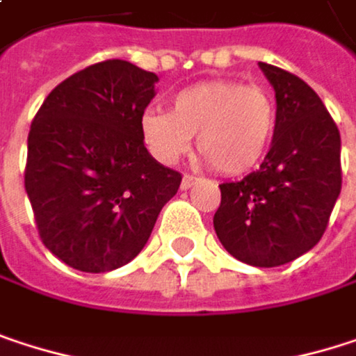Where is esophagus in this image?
<instances>
[{
  "instance_id": "obj_1",
  "label": "esophagus",
  "mask_w": 356,
  "mask_h": 356,
  "mask_svg": "<svg viewBox=\"0 0 356 356\" xmlns=\"http://www.w3.org/2000/svg\"><path fill=\"white\" fill-rule=\"evenodd\" d=\"M195 183H200V179L193 177V175H183V179H181V189H189Z\"/></svg>"
}]
</instances>
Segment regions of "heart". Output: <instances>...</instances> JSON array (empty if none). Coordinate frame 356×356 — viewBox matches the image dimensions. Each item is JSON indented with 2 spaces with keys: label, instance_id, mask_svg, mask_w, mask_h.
I'll return each mask as SVG.
<instances>
[{
  "label": "heart",
  "instance_id": "1",
  "mask_svg": "<svg viewBox=\"0 0 356 356\" xmlns=\"http://www.w3.org/2000/svg\"><path fill=\"white\" fill-rule=\"evenodd\" d=\"M276 129V105L259 86L212 80L179 90L171 111H146L140 138L163 165L189 150L191 136L200 154L222 175H243L266 156Z\"/></svg>",
  "mask_w": 356,
  "mask_h": 356
}]
</instances>
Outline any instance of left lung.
Instances as JSON below:
<instances>
[{
  "label": "left lung",
  "instance_id": "1",
  "mask_svg": "<svg viewBox=\"0 0 356 356\" xmlns=\"http://www.w3.org/2000/svg\"><path fill=\"white\" fill-rule=\"evenodd\" d=\"M276 92V129L257 171L220 185L214 231L239 261L274 268L321 239L340 195V131L312 86L261 63Z\"/></svg>",
  "mask_w": 356,
  "mask_h": 356
}]
</instances>
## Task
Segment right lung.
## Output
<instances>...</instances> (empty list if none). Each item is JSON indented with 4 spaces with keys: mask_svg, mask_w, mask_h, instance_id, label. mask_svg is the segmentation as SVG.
Wrapping results in <instances>:
<instances>
[{
    "mask_svg": "<svg viewBox=\"0 0 356 356\" xmlns=\"http://www.w3.org/2000/svg\"><path fill=\"white\" fill-rule=\"evenodd\" d=\"M159 76L107 59L55 86L33 119L24 187L40 241L80 272H111L146 245L181 173L140 138Z\"/></svg>",
    "mask_w": 356,
    "mask_h": 356,
    "instance_id": "obj_1",
    "label": "right lung"
}]
</instances>
